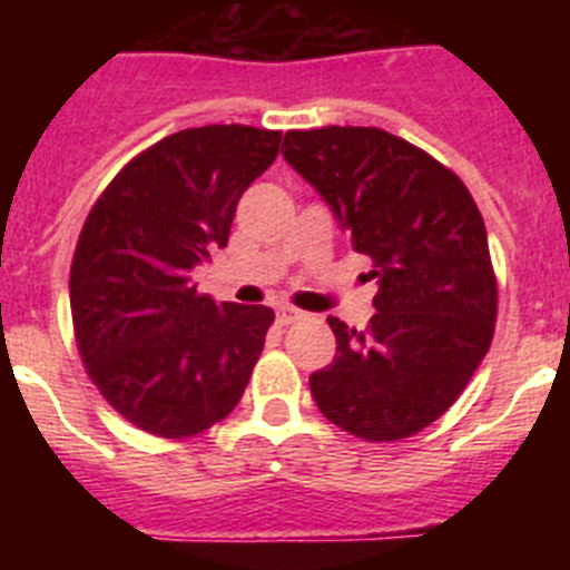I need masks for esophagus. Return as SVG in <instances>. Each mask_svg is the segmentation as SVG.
<instances>
[{
	"label": "esophagus",
	"instance_id": "34e87169",
	"mask_svg": "<svg viewBox=\"0 0 570 570\" xmlns=\"http://www.w3.org/2000/svg\"><path fill=\"white\" fill-rule=\"evenodd\" d=\"M299 320H302V311H296V308L276 311V322H279V325H294V322H299Z\"/></svg>",
	"mask_w": 570,
	"mask_h": 570
}]
</instances>
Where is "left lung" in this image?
I'll list each match as a JSON object with an SVG mask.
<instances>
[{
  "mask_svg": "<svg viewBox=\"0 0 570 570\" xmlns=\"http://www.w3.org/2000/svg\"><path fill=\"white\" fill-rule=\"evenodd\" d=\"M282 150L374 259L376 314L365 331L328 316L336 356L311 374V394L360 440L414 436L491 347L497 276L480 208L454 170L382 128L288 130Z\"/></svg>",
  "mask_w": 570,
  "mask_h": 570,
  "instance_id": "obj_1",
  "label": "left lung"
}]
</instances>
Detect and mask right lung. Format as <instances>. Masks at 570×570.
<instances>
[{
  "mask_svg": "<svg viewBox=\"0 0 570 570\" xmlns=\"http://www.w3.org/2000/svg\"><path fill=\"white\" fill-rule=\"evenodd\" d=\"M279 130L205 125L134 156L90 208L70 262L85 371L130 425L203 434L245 394L274 311L199 294L190 271L228 245L236 203Z\"/></svg>",
  "mask_w": 570,
  "mask_h": 570,
  "instance_id": "1",
  "label": "right lung"
}]
</instances>
